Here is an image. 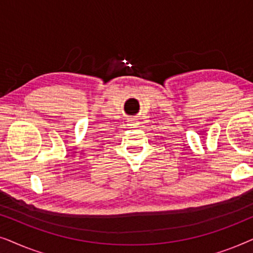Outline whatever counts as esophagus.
<instances>
[{"instance_id":"esophagus-1","label":"esophagus","mask_w":253,"mask_h":253,"mask_svg":"<svg viewBox=\"0 0 253 253\" xmlns=\"http://www.w3.org/2000/svg\"><path fill=\"white\" fill-rule=\"evenodd\" d=\"M129 126H130L131 127H134V126H137V123H136V122H131V123L129 124Z\"/></svg>"}]
</instances>
